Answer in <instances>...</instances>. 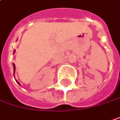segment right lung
<instances>
[{
	"label": "right lung",
	"mask_w": 120,
	"mask_h": 120,
	"mask_svg": "<svg viewBox=\"0 0 120 120\" xmlns=\"http://www.w3.org/2000/svg\"><path fill=\"white\" fill-rule=\"evenodd\" d=\"M15 50H14V52H13V53H15ZM13 70H14V75H15V64H14V63L13 64ZM16 81H17V80H16ZM17 82L18 83V85H20V82H18V81H17Z\"/></svg>",
	"instance_id": "add662e5"
}]
</instances>
